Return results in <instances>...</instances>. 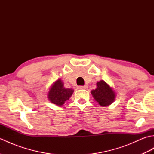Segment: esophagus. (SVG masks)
<instances>
[{"mask_svg": "<svg viewBox=\"0 0 154 154\" xmlns=\"http://www.w3.org/2000/svg\"><path fill=\"white\" fill-rule=\"evenodd\" d=\"M78 89H87L88 87L87 85H84V86H78Z\"/></svg>", "mask_w": 154, "mask_h": 154, "instance_id": "esophagus-1", "label": "esophagus"}]
</instances>
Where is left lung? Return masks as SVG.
<instances>
[{
	"label": "left lung",
	"instance_id": "8db88e82",
	"mask_svg": "<svg viewBox=\"0 0 154 154\" xmlns=\"http://www.w3.org/2000/svg\"><path fill=\"white\" fill-rule=\"evenodd\" d=\"M91 94L102 106H107L112 104L116 97L113 89L103 80L97 83V89L91 91Z\"/></svg>",
	"mask_w": 154,
	"mask_h": 154
}]
</instances>
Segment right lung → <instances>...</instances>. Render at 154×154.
Returning a JSON list of instances; mask_svg holds the SVG:
<instances>
[{
    "label": "right lung",
    "instance_id": "add662e5",
    "mask_svg": "<svg viewBox=\"0 0 154 154\" xmlns=\"http://www.w3.org/2000/svg\"><path fill=\"white\" fill-rule=\"evenodd\" d=\"M73 93V90L65 88L63 81L61 79H59L51 85L48 92V97L51 103L61 106L65 101L69 99Z\"/></svg>",
    "mask_w": 154,
    "mask_h": 154
}]
</instances>
